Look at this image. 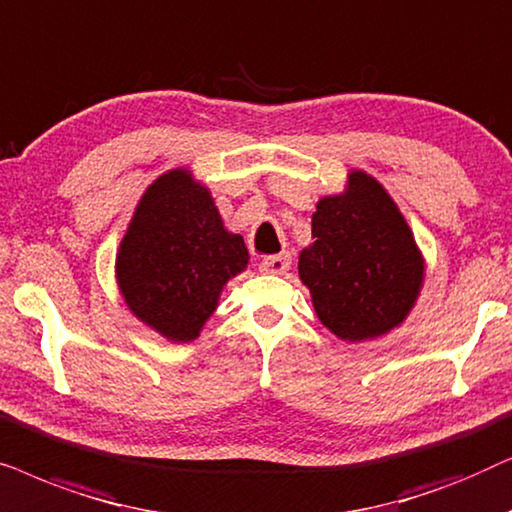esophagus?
Returning a JSON list of instances; mask_svg holds the SVG:
<instances>
[{
  "label": "esophagus",
  "instance_id": "obj_1",
  "mask_svg": "<svg viewBox=\"0 0 512 512\" xmlns=\"http://www.w3.org/2000/svg\"><path fill=\"white\" fill-rule=\"evenodd\" d=\"M289 268H291V254H289V251H284V254L268 256V258H263L261 263H258V270H261L263 275H284V272Z\"/></svg>",
  "mask_w": 512,
  "mask_h": 512
}]
</instances>
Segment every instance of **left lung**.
Masks as SVG:
<instances>
[{"instance_id":"1","label":"left lung","mask_w":512,"mask_h":512,"mask_svg":"<svg viewBox=\"0 0 512 512\" xmlns=\"http://www.w3.org/2000/svg\"><path fill=\"white\" fill-rule=\"evenodd\" d=\"M347 179L345 193L317 202L298 275L321 324L361 342L403 324L422 289L424 258L380 181L361 170Z\"/></svg>"}]
</instances>
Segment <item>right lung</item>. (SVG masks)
<instances>
[{
  "label": "right lung",
  "instance_id": "obj_1",
  "mask_svg": "<svg viewBox=\"0 0 512 512\" xmlns=\"http://www.w3.org/2000/svg\"><path fill=\"white\" fill-rule=\"evenodd\" d=\"M249 263L207 186L170 170L146 188L116 254V279L139 321L172 342L195 340L230 277Z\"/></svg>",
  "mask_w": 512,
  "mask_h": 512
}]
</instances>
